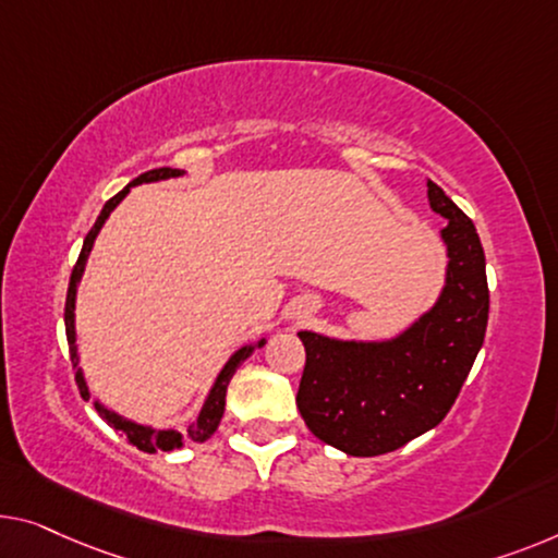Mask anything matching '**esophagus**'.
Returning a JSON list of instances; mask_svg holds the SVG:
<instances>
[{"mask_svg": "<svg viewBox=\"0 0 558 558\" xmlns=\"http://www.w3.org/2000/svg\"><path fill=\"white\" fill-rule=\"evenodd\" d=\"M311 313H313V305L301 301V303H298V307H295V320H303V318H307V315H311Z\"/></svg>", "mask_w": 558, "mask_h": 558, "instance_id": "34e87169", "label": "esophagus"}]
</instances>
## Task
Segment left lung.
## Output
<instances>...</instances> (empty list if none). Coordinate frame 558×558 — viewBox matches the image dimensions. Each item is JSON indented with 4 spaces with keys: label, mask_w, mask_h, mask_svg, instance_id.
Returning <instances> with one entry per match:
<instances>
[{
    "label": "left lung",
    "mask_w": 558,
    "mask_h": 558,
    "mask_svg": "<svg viewBox=\"0 0 558 558\" xmlns=\"http://www.w3.org/2000/svg\"><path fill=\"white\" fill-rule=\"evenodd\" d=\"M430 210L444 215L446 278L436 303L380 340L301 330L305 371L298 411L315 438L348 456H380L436 428L484 345L486 257L473 222L436 182Z\"/></svg>",
    "instance_id": "1"
}]
</instances>
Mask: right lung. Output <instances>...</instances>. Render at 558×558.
<instances>
[{
    "instance_id": "right-lung-1",
    "label": "right lung",
    "mask_w": 558,
    "mask_h": 558,
    "mask_svg": "<svg viewBox=\"0 0 558 558\" xmlns=\"http://www.w3.org/2000/svg\"><path fill=\"white\" fill-rule=\"evenodd\" d=\"M185 174V170H172V168H160V170H149L145 174H140V178H135L130 182L128 187H122L118 195H114L112 199H107L102 213H99L97 222L93 226V230L87 232L85 243H82V253L77 257V265H74L72 270V278H70V288H66V305H64V330H66V343H70V359H72V365H74V380H77V388H80V396L85 398V401H89V388H87V380H85V373H82L80 368V353H77V328H74V307H77V288L82 282V276H85V265H87V257L89 253H93L95 247V240L99 235V230H102L105 220L110 218V213L118 207L124 197H128V193L135 185H143V182H160V180H170V178H182ZM265 343H268V336L265 338H257L255 343H245L240 345L235 353L230 355L228 363L222 365L218 378L213 380L210 386V393L205 396V403L203 409H199L197 418L190 423V428L182 434V430L178 428H155L149 426V423H140V421H132L128 418V415H122L118 411L107 409V405L102 401H95V409L97 413L102 415V418L110 423V426L114 430H122L124 436H128V440L132 446H137L140 451L145 453H155V451H174V448H182L187 444V440H203L210 438L215 430H218L220 426V418L222 413H226V393H228V386L232 376H235V371L243 365L251 355L257 351V348H263Z\"/></svg>"
}]
</instances>
